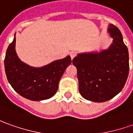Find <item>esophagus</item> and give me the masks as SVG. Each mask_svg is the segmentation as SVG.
Listing matches in <instances>:
<instances>
[{
    "label": "esophagus",
    "instance_id": "obj_1",
    "mask_svg": "<svg viewBox=\"0 0 133 133\" xmlns=\"http://www.w3.org/2000/svg\"><path fill=\"white\" fill-rule=\"evenodd\" d=\"M76 55H77V52H75V51H73V52H70V57H71V59H73L74 57H76Z\"/></svg>",
    "mask_w": 133,
    "mask_h": 133
}]
</instances>
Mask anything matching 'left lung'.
<instances>
[{
	"label": "left lung",
	"mask_w": 133,
	"mask_h": 133,
	"mask_svg": "<svg viewBox=\"0 0 133 133\" xmlns=\"http://www.w3.org/2000/svg\"><path fill=\"white\" fill-rule=\"evenodd\" d=\"M109 32L113 43L99 53H83L74 57L77 68L79 92L84 99L104 102L121 91L129 73V54L122 35L115 25L109 24Z\"/></svg>",
	"instance_id": "8db88e82"
}]
</instances>
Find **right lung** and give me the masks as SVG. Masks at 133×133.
<instances>
[{
  "mask_svg": "<svg viewBox=\"0 0 133 133\" xmlns=\"http://www.w3.org/2000/svg\"><path fill=\"white\" fill-rule=\"evenodd\" d=\"M16 38L8 45L4 65L7 79L18 94L32 101L51 98L57 92L58 83L71 58L67 56L42 68H33L22 63L15 51Z\"/></svg>",
  "mask_w": 133,
  "mask_h": 133,
  "instance_id": "right-lung-1",
  "label": "right lung"
}]
</instances>
